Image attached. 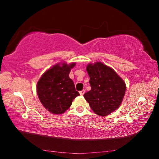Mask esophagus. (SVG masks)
<instances>
[{
    "instance_id": "34e87169",
    "label": "esophagus",
    "mask_w": 159,
    "mask_h": 159,
    "mask_svg": "<svg viewBox=\"0 0 159 159\" xmlns=\"http://www.w3.org/2000/svg\"><path fill=\"white\" fill-rule=\"evenodd\" d=\"M85 92V90H81V91H80L79 93H80V95H84Z\"/></svg>"
}]
</instances>
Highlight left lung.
<instances>
[{
  "mask_svg": "<svg viewBox=\"0 0 159 159\" xmlns=\"http://www.w3.org/2000/svg\"><path fill=\"white\" fill-rule=\"evenodd\" d=\"M91 90L84 94L93 111L101 116L116 110L125 95L126 86L114 69L101 62L87 66Z\"/></svg>",
  "mask_w": 159,
  "mask_h": 159,
  "instance_id": "left-lung-1",
  "label": "left lung"
}]
</instances>
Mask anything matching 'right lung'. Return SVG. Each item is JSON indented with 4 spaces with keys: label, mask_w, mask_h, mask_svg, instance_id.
<instances>
[{
    "label": "right lung",
    "mask_w": 159,
    "mask_h": 159,
    "mask_svg": "<svg viewBox=\"0 0 159 159\" xmlns=\"http://www.w3.org/2000/svg\"><path fill=\"white\" fill-rule=\"evenodd\" d=\"M75 63L57 64L43 74L37 83V93L45 109L55 114H61L71 105L80 94L69 75Z\"/></svg>",
    "instance_id": "1"
}]
</instances>
